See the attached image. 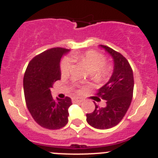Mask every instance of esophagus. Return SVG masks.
Wrapping results in <instances>:
<instances>
[{
	"mask_svg": "<svg viewBox=\"0 0 158 158\" xmlns=\"http://www.w3.org/2000/svg\"><path fill=\"white\" fill-rule=\"evenodd\" d=\"M73 101H74V102H82V101H83V99L80 98V97H73Z\"/></svg>",
	"mask_w": 158,
	"mask_h": 158,
	"instance_id": "34e87169",
	"label": "esophagus"
}]
</instances>
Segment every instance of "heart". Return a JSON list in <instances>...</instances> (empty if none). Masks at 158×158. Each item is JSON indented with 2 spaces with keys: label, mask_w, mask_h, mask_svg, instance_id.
I'll list each match as a JSON object with an SVG mask.
<instances>
[{
  "label": "heart",
  "mask_w": 158,
  "mask_h": 158,
  "mask_svg": "<svg viewBox=\"0 0 158 158\" xmlns=\"http://www.w3.org/2000/svg\"><path fill=\"white\" fill-rule=\"evenodd\" d=\"M72 59L75 62H81L85 65L88 71L92 73V76L97 81L105 79L110 73V69L104 66L105 59L101 54L94 51H89L85 54H74L72 55ZM71 64L68 58L62 61L60 65V70L62 75L69 73Z\"/></svg>",
  "instance_id": "heart-1"
}]
</instances>
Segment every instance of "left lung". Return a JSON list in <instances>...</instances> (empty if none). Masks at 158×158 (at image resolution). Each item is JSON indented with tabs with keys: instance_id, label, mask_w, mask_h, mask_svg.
Instances as JSON below:
<instances>
[{
	"instance_id": "1",
	"label": "left lung",
	"mask_w": 158,
	"mask_h": 158,
	"mask_svg": "<svg viewBox=\"0 0 158 158\" xmlns=\"http://www.w3.org/2000/svg\"><path fill=\"white\" fill-rule=\"evenodd\" d=\"M99 47L112 58L113 72L97 93L98 97L106 100V106L99 107L96 104L93 112L86 115V120L93 127L106 130L116 126L127 111L133 97L134 76L129 62L122 54L107 46Z\"/></svg>"
}]
</instances>
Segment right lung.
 Masks as SVG:
<instances>
[{
	"label": "right lung",
	"mask_w": 158,
	"mask_h": 158,
	"mask_svg": "<svg viewBox=\"0 0 158 158\" xmlns=\"http://www.w3.org/2000/svg\"><path fill=\"white\" fill-rule=\"evenodd\" d=\"M69 51L57 47L41 53L29 62L23 77L27 109L35 121L47 129H60L68 123L71 99H54L51 89L61 80V58Z\"/></svg>",
	"instance_id": "add662e5"
}]
</instances>
